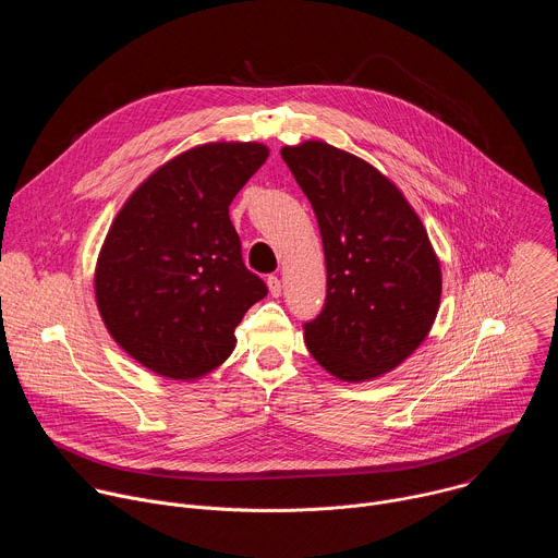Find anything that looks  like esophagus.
Instances as JSON below:
<instances>
[{
  "mask_svg": "<svg viewBox=\"0 0 558 558\" xmlns=\"http://www.w3.org/2000/svg\"><path fill=\"white\" fill-rule=\"evenodd\" d=\"M267 287H269V293H271L274 298H278V295L282 293V282H280L278 276H269V278H267Z\"/></svg>",
  "mask_w": 558,
  "mask_h": 558,
  "instance_id": "obj_1",
  "label": "esophagus"
}]
</instances>
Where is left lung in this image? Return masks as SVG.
<instances>
[{"mask_svg": "<svg viewBox=\"0 0 558 558\" xmlns=\"http://www.w3.org/2000/svg\"><path fill=\"white\" fill-rule=\"evenodd\" d=\"M320 227L327 298L304 342L344 381L373 379L402 364L428 336L441 298V269L428 233L384 174L323 141L280 149Z\"/></svg>", "mask_w": 558, "mask_h": 558, "instance_id": "8db88e82", "label": "left lung"}]
</instances>
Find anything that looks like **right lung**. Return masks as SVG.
<instances>
[{
	"label": "right lung",
	"mask_w": 558,
	"mask_h": 558,
	"mask_svg": "<svg viewBox=\"0 0 558 558\" xmlns=\"http://www.w3.org/2000/svg\"><path fill=\"white\" fill-rule=\"evenodd\" d=\"M260 143H207L158 168L101 247L97 306L114 342L149 371L194 379L233 351L267 284L243 263L229 205L267 161Z\"/></svg>",
	"instance_id": "1"
}]
</instances>
